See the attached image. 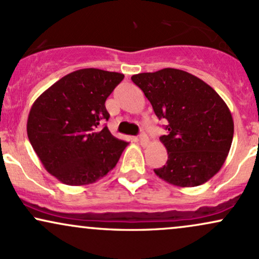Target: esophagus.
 I'll return each instance as SVG.
<instances>
[{
  "instance_id": "obj_1",
  "label": "esophagus",
  "mask_w": 259,
  "mask_h": 259,
  "mask_svg": "<svg viewBox=\"0 0 259 259\" xmlns=\"http://www.w3.org/2000/svg\"><path fill=\"white\" fill-rule=\"evenodd\" d=\"M139 142L141 145H147V142H148V138H147V135L145 133H142V134H140L139 135Z\"/></svg>"
}]
</instances>
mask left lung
Listing matches in <instances>:
<instances>
[{
    "mask_svg": "<svg viewBox=\"0 0 259 259\" xmlns=\"http://www.w3.org/2000/svg\"><path fill=\"white\" fill-rule=\"evenodd\" d=\"M158 119L168 160L154 173L171 185L194 187L221 170L230 151L234 120L227 103L203 80L174 68L132 76Z\"/></svg>",
    "mask_w": 259,
    "mask_h": 259,
    "instance_id": "1",
    "label": "left lung"
}]
</instances>
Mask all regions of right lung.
Masks as SVG:
<instances>
[{
	"label": "right lung",
	"mask_w": 259,
	"mask_h": 259,
	"mask_svg": "<svg viewBox=\"0 0 259 259\" xmlns=\"http://www.w3.org/2000/svg\"><path fill=\"white\" fill-rule=\"evenodd\" d=\"M124 75L86 68L68 74L31 106L26 132L45 169L65 185H88L115 167L127 142L101 125L105 102Z\"/></svg>",
	"instance_id": "right-lung-1"
}]
</instances>
